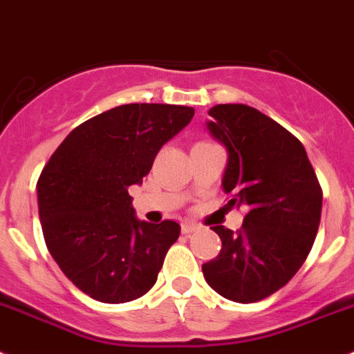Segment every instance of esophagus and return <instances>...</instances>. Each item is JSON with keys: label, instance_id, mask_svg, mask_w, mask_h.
I'll list each match as a JSON object with an SVG mask.
<instances>
[{"label": "esophagus", "instance_id": "esophagus-1", "mask_svg": "<svg viewBox=\"0 0 354 354\" xmlns=\"http://www.w3.org/2000/svg\"><path fill=\"white\" fill-rule=\"evenodd\" d=\"M197 229H199V225L194 224V222H183V224H181V232H183V234H190V232L197 231Z\"/></svg>", "mask_w": 354, "mask_h": 354}]
</instances>
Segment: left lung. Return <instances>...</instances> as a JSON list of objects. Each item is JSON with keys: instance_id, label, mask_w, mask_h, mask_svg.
Instances as JSON below:
<instances>
[{"instance_id": "8db88e82", "label": "left lung", "mask_w": 354, "mask_h": 354, "mask_svg": "<svg viewBox=\"0 0 354 354\" xmlns=\"http://www.w3.org/2000/svg\"><path fill=\"white\" fill-rule=\"evenodd\" d=\"M206 125L227 149L222 178L227 206H245L240 231L224 225L221 254L203 264L209 288L252 304L284 288L310 252L323 190L304 145L272 118L243 104H218Z\"/></svg>"}]
</instances>
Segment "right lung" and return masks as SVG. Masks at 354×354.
<instances>
[{"label":"right lung","mask_w":354,"mask_h":354,"mask_svg":"<svg viewBox=\"0 0 354 354\" xmlns=\"http://www.w3.org/2000/svg\"><path fill=\"white\" fill-rule=\"evenodd\" d=\"M192 107L127 104L75 127L38 178L44 238L62 272L93 300L125 304L153 288L180 224L139 221L129 196Z\"/></svg>","instance_id":"add662e5"}]
</instances>
